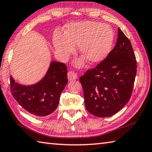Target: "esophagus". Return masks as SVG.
<instances>
[{"label": "esophagus", "instance_id": "obj_1", "mask_svg": "<svg viewBox=\"0 0 152 152\" xmlns=\"http://www.w3.org/2000/svg\"><path fill=\"white\" fill-rule=\"evenodd\" d=\"M67 77L69 81H73V80H75L77 78V74L73 72V71H69L67 74Z\"/></svg>", "mask_w": 152, "mask_h": 152}]
</instances>
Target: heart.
<instances>
[{
  "mask_svg": "<svg viewBox=\"0 0 152 152\" xmlns=\"http://www.w3.org/2000/svg\"><path fill=\"white\" fill-rule=\"evenodd\" d=\"M114 41V31L110 26L94 21L71 23L65 28V34H56L53 45L59 55L66 58L75 51L74 45H79L81 55L90 64L94 65L107 58ZM84 61H77L82 66Z\"/></svg>",
  "mask_w": 152,
  "mask_h": 152,
  "instance_id": "1",
  "label": "heart"
}]
</instances>
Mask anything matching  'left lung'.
I'll return each mask as SVG.
<instances>
[{
  "instance_id": "obj_1",
  "label": "left lung",
  "mask_w": 152,
  "mask_h": 152,
  "mask_svg": "<svg viewBox=\"0 0 152 152\" xmlns=\"http://www.w3.org/2000/svg\"><path fill=\"white\" fill-rule=\"evenodd\" d=\"M136 69L130 41L118 28L116 45L108 56L80 77L87 110L102 118L121 110L131 97Z\"/></svg>"
}]
</instances>
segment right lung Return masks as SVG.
Masks as SVG:
<instances>
[{"instance_id": "right-lung-1", "label": "right lung", "mask_w": 152, "mask_h": 152, "mask_svg": "<svg viewBox=\"0 0 152 152\" xmlns=\"http://www.w3.org/2000/svg\"><path fill=\"white\" fill-rule=\"evenodd\" d=\"M67 82V67L53 61L45 76L35 84L23 85L16 83L11 76L10 90L14 99L28 113L45 116L56 110Z\"/></svg>"}]
</instances>
